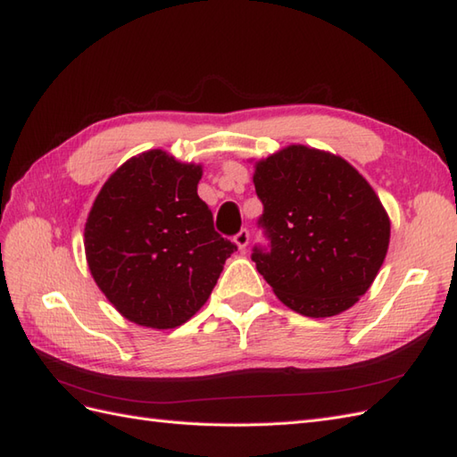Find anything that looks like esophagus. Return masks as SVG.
Listing matches in <instances>:
<instances>
[{
	"mask_svg": "<svg viewBox=\"0 0 457 457\" xmlns=\"http://www.w3.org/2000/svg\"><path fill=\"white\" fill-rule=\"evenodd\" d=\"M234 241H236V245L244 251L245 247H247V244H249V231L247 229H241V231H237V236L234 237Z\"/></svg>",
	"mask_w": 457,
	"mask_h": 457,
	"instance_id": "1",
	"label": "esophagus"
}]
</instances>
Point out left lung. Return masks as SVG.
Wrapping results in <instances>:
<instances>
[{
  "label": "left lung",
  "instance_id": "8db88e82",
  "mask_svg": "<svg viewBox=\"0 0 457 457\" xmlns=\"http://www.w3.org/2000/svg\"><path fill=\"white\" fill-rule=\"evenodd\" d=\"M253 184L270 245L253 247L251 259L280 303L308 318L352 308L373 285L391 239L371 184L345 159L306 145L257 161Z\"/></svg>",
  "mask_w": 457,
  "mask_h": 457
}]
</instances>
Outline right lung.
<instances>
[{
  "instance_id": "add662e5",
  "label": "right lung",
  "mask_w": 457,
  "mask_h": 457,
  "mask_svg": "<svg viewBox=\"0 0 457 457\" xmlns=\"http://www.w3.org/2000/svg\"><path fill=\"white\" fill-rule=\"evenodd\" d=\"M202 167L162 149L105 180L84 228L90 273L115 310L145 328L182 326L206 304L237 245L198 196Z\"/></svg>"
}]
</instances>
